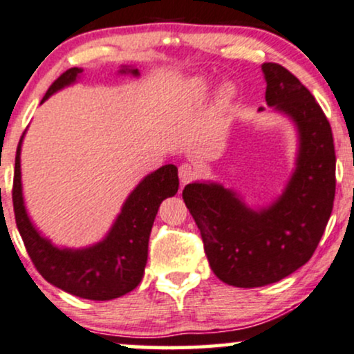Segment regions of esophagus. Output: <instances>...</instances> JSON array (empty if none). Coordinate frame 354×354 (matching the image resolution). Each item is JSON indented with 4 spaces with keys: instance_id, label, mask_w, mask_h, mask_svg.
I'll list each match as a JSON object with an SVG mask.
<instances>
[{
    "instance_id": "esophagus-1",
    "label": "esophagus",
    "mask_w": 354,
    "mask_h": 354,
    "mask_svg": "<svg viewBox=\"0 0 354 354\" xmlns=\"http://www.w3.org/2000/svg\"><path fill=\"white\" fill-rule=\"evenodd\" d=\"M195 177H197V167H195L194 164L190 162L180 164V167H178V178H180L182 185L189 184V182L194 180Z\"/></svg>"
}]
</instances>
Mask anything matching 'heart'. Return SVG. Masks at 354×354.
<instances>
[{
	"instance_id": "b5f03b06",
	"label": "heart",
	"mask_w": 354,
	"mask_h": 354,
	"mask_svg": "<svg viewBox=\"0 0 354 354\" xmlns=\"http://www.w3.org/2000/svg\"><path fill=\"white\" fill-rule=\"evenodd\" d=\"M194 88H195V91H197V93L202 95V93H205V91H207V84H205L203 80H197L194 84ZM228 95H230V91L225 90L223 91V97H228Z\"/></svg>"
}]
</instances>
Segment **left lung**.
Segmentation results:
<instances>
[{"label": "left lung", "instance_id": "8db88e82", "mask_svg": "<svg viewBox=\"0 0 354 354\" xmlns=\"http://www.w3.org/2000/svg\"><path fill=\"white\" fill-rule=\"evenodd\" d=\"M263 72L266 102L299 129L297 167L283 194L256 212L220 184L195 182L182 192L215 276L244 289L281 281L310 259L333 210L337 185L333 134L320 104L282 65L266 62Z\"/></svg>", "mask_w": 354, "mask_h": 354}]
</instances>
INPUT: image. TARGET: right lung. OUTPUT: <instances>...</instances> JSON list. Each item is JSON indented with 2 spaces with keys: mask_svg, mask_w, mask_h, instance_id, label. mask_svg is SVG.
I'll list each match as a JSON object with an SVG mask.
<instances>
[{
  "mask_svg": "<svg viewBox=\"0 0 354 354\" xmlns=\"http://www.w3.org/2000/svg\"><path fill=\"white\" fill-rule=\"evenodd\" d=\"M82 72L78 67L64 72L49 86L41 103L57 90L73 84ZM126 72L138 75V68L121 71ZM21 142L23 138L16 151L12 207L26 251L39 274L52 286L90 300H111L136 289L147 263V244L159 205L178 190L176 165H162L139 182L103 241L85 250H60L41 236L26 213L21 189Z\"/></svg>",
  "mask_w": 354,
  "mask_h": 354,
  "instance_id": "right-lung-1",
  "label": "right lung"
}]
</instances>
